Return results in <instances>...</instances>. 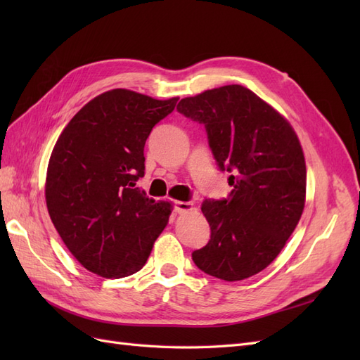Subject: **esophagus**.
Here are the masks:
<instances>
[{"instance_id":"esophagus-1","label":"esophagus","mask_w":360,"mask_h":360,"mask_svg":"<svg viewBox=\"0 0 360 360\" xmlns=\"http://www.w3.org/2000/svg\"><path fill=\"white\" fill-rule=\"evenodd\" d=\"M192 209H193V204L191 201H176V202H174V210H176V213H179V214L191 212Z\"/></svg>"}]
</instances>
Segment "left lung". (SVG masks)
Wrapping results in <instances>:
<instances>
[{"label": "left lung", "instance_id": "8db88e82", "mask_svg": "<svg viewBox=\"0 0 360 360\" xmlns=\"http://www.w3.org/2000/svg\"><path fill=\"white\" fill-rule=\"evenodd\" d=\"M177 111L204 124L221 171L231 172L225 200H205L210 240L192 252L204 274L224 281L257 275L274 261L299 224L307 165L291 124L242 85L184 97Z\"/></svg>", "mask_w": 360, "mask_h": 360}]
</instances>
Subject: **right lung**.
I'll use <instances>...</instances> for the list:
<instances>
[{"label": "right lung", "instance_id": "1", "mask_svg": "<svg viewBox=\"0 0 360 360\" xmlns=\"http://www.w3.org/2000/svg\"><path fill=\"white\" fill-rule=\"evenodd\" d=\"M179 97L158 101L124 89L102 93L64 127L48 165L51 221L72 255L93 274L124 278L143 269L167 226L171 204L136 188L144 146Z\"/></svg>", "mask_w": 360, "mask_h": 360}]
</instances>
